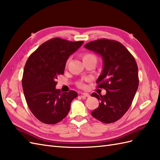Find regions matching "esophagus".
<instances>
[{
    "label": "esophagus",
    "instance_id": "1",
    "mask_svg": "<svg viewBox=\"0 0 160 160\" xmlns=\"http://www.w3.org/2000/svg\"><path fill=\"white\" fill-rule=\"evenodd\" d=\"M81 96H85V97H89L90 95L88 93L82 92V93H81Z\"/></svg>",
    "mask_w": 160,
    "mask_h": 160
}]
</instances>
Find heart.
Instances as JSON below:
<instances>
[{
    "mask_svg": "<svg viewBox=\"0 0 160 160\" xmlns=\"http://www.w3.org/2000/svg\"><path fill=\"white\" fill-rule=\"evenodd\" d=\"M82 60L83 62H86V61H94V62H97V57L94 55L93 53H86L82 55ZM78 86L81 88L84 87V84L83 82H79L78 83Z\"/></svg>",
    "mask_w": 160,
    "mask_h": 160,
    "instance_id": "obj_1",
    "label": "heart"
}]
</instances>
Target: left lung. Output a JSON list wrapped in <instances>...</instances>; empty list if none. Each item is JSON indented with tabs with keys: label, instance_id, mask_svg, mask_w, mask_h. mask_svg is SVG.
Segmentation results:
<instances>
[{
	"label": "left lung",
	"instance_id": "obj_1",
	"mask_svg": "<svg viewBox=\"0 0 160 160\" xmlns=\"http://www.w3.org/2000/svg\"><path fill=\"white\" fill-rule=\"evenodd\" d=\"M102 58L103 69L96 82L107 91L104 96L93 93L100 100L99 107L91 112L97 120L109 124L123 116L130 108L139 85L138 69L134 57L118 41L100 39L84 45Z\"/></svg>",
	"mask_w": 160,
	"mask_h": 160
}]
</instances>
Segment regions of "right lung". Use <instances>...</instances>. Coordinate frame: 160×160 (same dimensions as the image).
<instances>
[{
	"mask_svg": "<svg viewBox=\"0 0 160 160\" xmlns=\"http://www.w3.org/2000/svg\"><path fill=\"white\" fill-rule=\"evenodd\" d=\"M84 41L71 42L54 38L42 44L31 54L24 68L22 85L27 104L40 122L55 124L65 118L77 92L61 93L56 79L63 75L69 56Z\"/></svg>",
	"mask_w": 160,
	"mask_h": 160,
	"instance_id": "obj_1",
	"label": "right lung"
}]
</instances>
